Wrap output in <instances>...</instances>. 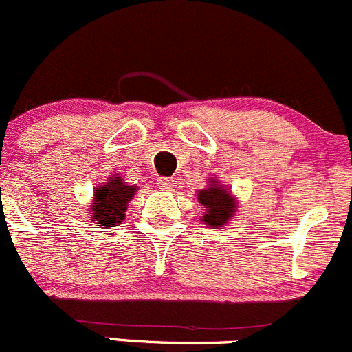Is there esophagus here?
Masks as SVG:
<instances>
[{
    "mask_svg": "<svg viewBox=\"0 0 352 352\" xmlns=\"http://www.w3.org/2000/svg\"><path fill=\"white\" fill-rule=\"evenodd\" d=\"M158 186L162 187V189H170V187L173 186V180L166 179V177H162V179H158Z\"/></svg>",
    "mask_w": 352,
    "mask_h": 352,
    "instance_id": "1",
    "label": "esophagus"
}]
</instances>
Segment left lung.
<instances>
[{"label": "left lung", "mask_w": 352, "mask_h": 352, "mask_svg": "<svg viewBox=\"0 0 352 352\" xmlns=\"http://www.w3.org/2000/svg\"><path fill=\"white\" fill-rule=\"evenodd\" d=\"M197 201L204 206V217L201 218V221L213 228H221L227 225L237 210V203L230 189L220 186L214 179L211 180L210 186L197 190Z\"/></svg>", "instance_id": "left-lung-1"}]
</instances>
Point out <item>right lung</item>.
<instances>
[{
	"mask_svg": "<svg viewBox=\"0 0 352 352\" xmlns=\"http://www.w3.org/2000/svg\"><path fill=\"white\" fill-rule=\"evenodd\" d=\"M135 192L138 186H129L117 175H111L103 186H98L91 204V218H94L98 228L118 227L125 220L129 201Z\"/></svg>",
	"mask_w": 352,
	"mask_h": 352,
	"instance_id": "1",
	"label": "right lung"
}]
</instances>
